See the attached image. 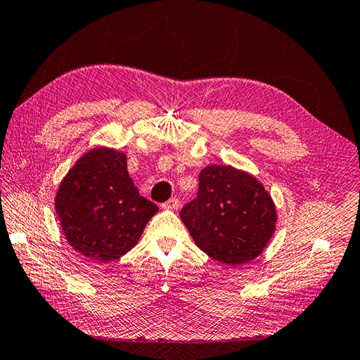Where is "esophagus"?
Wrapping results in <instances>:
<instances>
[{"instance_id":"34e87169","label":"esophagus","mask_w":360,"mask_h":360,"mask_svg":"<svg viewBox=\"0 0 360 360\" xmlns=\"http://www.w3.org/2000/svg\"><path fill=\"white\" fill-rule=\"evenodd\" d=\"M179 205H180V201H179L177 198H171V200H168L165 204H163L162 207H163V209H165V210H177Z\"/></svg>"}]
</instances>
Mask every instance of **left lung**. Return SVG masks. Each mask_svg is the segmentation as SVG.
<instances>
[{"mask_svg":"<svg viewBox=\"0 0 360 360\" xmlns=\"http://www.w3.org/2000/svg\"><path fill=\"white\" fill-rule=\"evenodd\" d=\"M180 217L202 252L231 267L263 252L278 222L264 184L231 165H209L200 172L198 197L183 207Z\"/></svg>","mask_w":360,"mask_h":360,"instance_id":"8db88e82","label":"left lung"}]
</instances>
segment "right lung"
<instances>
[{
    "mask_svg": "<svg viewBox=\"0 0 360 360\" xmlns=\"http://www.w3.org/2000/svg\"><path fill=\"white\" fill-rule=\"evenodd\" d=\"M53 204L68 243L99 263L127 254L159 212L129 177L126 153L105 146L76 160L61 180Z\"/></svg>",
    "mask_w": 360,
    "mask_h": 360,
    "instance_id": "obj_1",
    "label": "right lung"
}]
</instances>
